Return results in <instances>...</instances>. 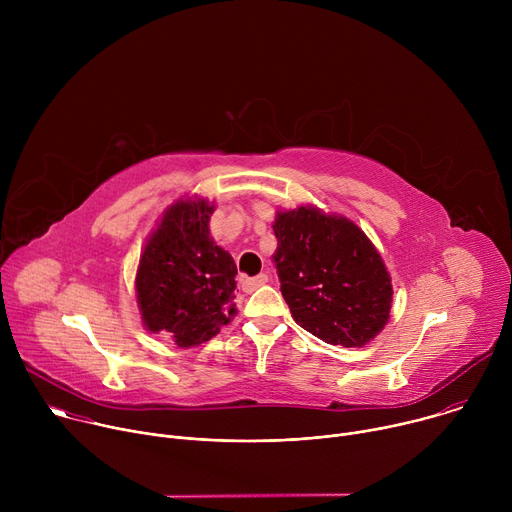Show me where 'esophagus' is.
<instances>
[{"mask_svg":"<svg viewBox=\"0 0 512 512\" xmlns=\"http://www.w3.org/2000/svg\"><path fill=\"white\" fill-rule=\"evenodd\" d=\"M267 279H269V277H267L265 273H259V275H255V277H243V279H241V289L247 291V294H251V291H255L257 287L265 285Z\"/></svg>","mask_w":512,"mask_h":512,"instance_id":"obj_1","label":"esophagus"}]
</instances>
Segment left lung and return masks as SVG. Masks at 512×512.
<instances>
[{
	"label": "left lung",
	"mask_w": 512,
	"mask_h": 512,
	"mask_svg": "<svg viewBox=\"0 0 512 512\" xmlns=\"http://www.w3.org/2000/svg\"><path fill=\"white\" fill-rule=\"evenodd\" d=\"M275 269L291 318L328 344L360 348L389 322V271L352 221L316 206L279 210Z\"/></svg>",
	"instance_id": "1"
}]
</instances>
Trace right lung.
<instances>
[{
    "label": "right lung",
    "instance_id": "obj_1",
    "mask_svg": "<svg viewBox=\"0 0 512 512\" xmlns=\"http://www.w3.org/2000/svg\"><path fill=\"white\" fill-rule=\"evenodd\" d=\"M214 202L184 198L160 218L145 241L135 275L141 322L180 348L198 346L237 314L233 257L210 237Z\"/></svg>",
    "mask_w": 512,
    "mask_h": 512
}]
</instances>
